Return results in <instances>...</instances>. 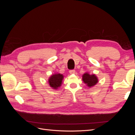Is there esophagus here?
Segmentation results:
<instances>
[{
    "instance_id": "1",
    "label": "esophagus",
    "mask_w": 135,
    "mask_h": 135,
    "mask_svg": "<svg viewBox=\"0 0 135 135\" xmlns=\"http://www.w3.org/2000/svg\"><path fill=\"white\" fill-rule=\"evenodd\" d=\"M70 73L71 74H75V71L74 70H70Z\"/></svg>"
}]
</instances>
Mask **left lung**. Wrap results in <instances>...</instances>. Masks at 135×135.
Returning a JSON list of instances; mask_svg holds the SVG:
<instances>
[{"mask_svg": "<svg viewBox=\"0 0 135 135\" xmlns=\"http://www.w3.org/2000/svg\"><path fill=\"white\" fill-rule=\"evenodd\" d=\"M82 80L89 88L94 86L98 82V78L94 74L91 75L88 73H86L82 75Z\"/></svg>", "mask_w": 135, "mask_h": 135, "instance_id": "1", "label": "left lung"}]
</instances>
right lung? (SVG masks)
Listing matches in <instances>:
<instances>
[{"instance_id":"1","label":"right lung","mask_w":135,"mask_h":135,"mask_svg":"<svg viewBox=\"0 0 135 135\" xmlns=\"http://www.w3.org/2000/svg\"><path fill=\"white\" fill-rule=\"evenodd\" d=\"M63 78H64V76L62 74L57 73L53 74L48 80L50 86L54 89H57V88H59V87L61 85Z\"/></svg>"}]
</instances>
